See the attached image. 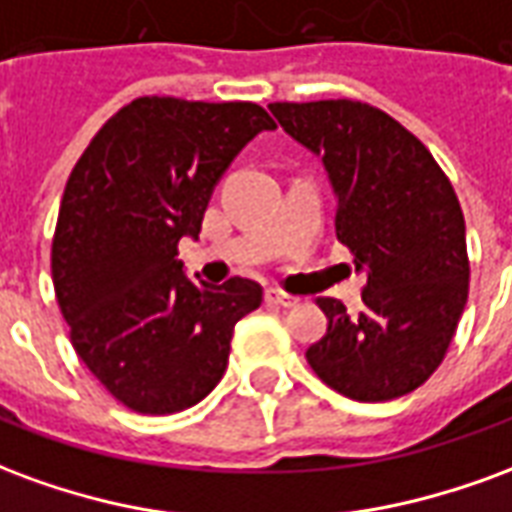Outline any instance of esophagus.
I'll list each match as a JSON object with an SVG mask.
<instances>
[{
	"instance_id": "1",
	"label": "esophagus",
	"mask_w": 512,
	"mask_h": 512,
	"mask_svg": "<svg viewBox=\"0 0 512 512\" xmlns=\"http://www.w3.org/2000/svg\"><path fill=\"white\" fill-rule=\"evenodd\" d=\"M266 301L268 304H277V307H296V304H299L296 296H290V293H282V290L274 288L266 290Z\"/></svg>"
}]
</instances>
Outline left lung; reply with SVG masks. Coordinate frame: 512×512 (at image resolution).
Listing matches in <instances>:
<instances>
[{
	"mask_svg": "<svg viewBox=\"0 0 512 512\" xmlns=\"http://www.w3.org/2000/svg\"><path fill=\"white\" fill-rule=\"evenodd\" d=\"M323 158L337 194V238L365 268L362 310L318 299L329 329L307 348L323 384L359 403L414 392L441 365L469 299L461 202L417 136L362 101L268 104Z\"/></svg>",
	"mask_w": 512,
	"mask_h": 512,
	"instance_id": "8db88e82",
	"label": "left lung"
}]
</instances>
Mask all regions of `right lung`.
<instances>
[{"label":"right lung","mask_w":512,"mask_h":512,"mask_svg":"<svg viewBox=\"0 0 512 512\" xmlns=\"http://www.w3.org/2000/svg\"><path fill=\"white\" fill-rule=\"evenodd\" d=\"M274 120L249 101L145 95L93 136L65 183L51 279L87 370L139 414L200 403L227 370L235 323L263 288L194 282L178 260L197 238L213 186Z\"/></svg>","instance_id":"right-lung-1"}]
</instances>
